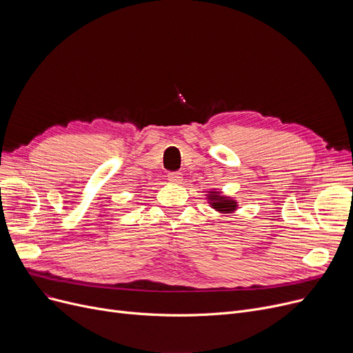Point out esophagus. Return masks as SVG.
<instances>
[{"mask_svg": "<svg viewBox=\"0 0 353 353\" xmlns=\"http://www.w3.org/2000/svg\"><path fill=\"white\" fill-rule=\"evenodd\" d=\"M167 179H169V181H172V183H180L183 177H181V173L172 172V173L167 174Z\"/></svg>", "mask_w": 353, "mask_h": 353, "instance_id": "1", "label": "esophagus"}]
</instances>
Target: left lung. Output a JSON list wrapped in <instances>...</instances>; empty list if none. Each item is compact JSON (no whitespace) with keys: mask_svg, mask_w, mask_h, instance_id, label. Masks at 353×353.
<instances>
[{"mask_svg":"<svg viewBox=\"0 0 353 353\" xmlns=\"http://www.w3.org/2000/svg\"><path fill=\"white\" fill-rule=\"evenodd\" d=\"M208 203L212 206V209H214L219 213H223V214H229L236 212L237 206V201L229 196H223L221 192L219 190H210L208 194Z\"/></svg>","mask_w":353,"mask_h":353,"instance_id":"1","label":"left lung"}]
</instances>
